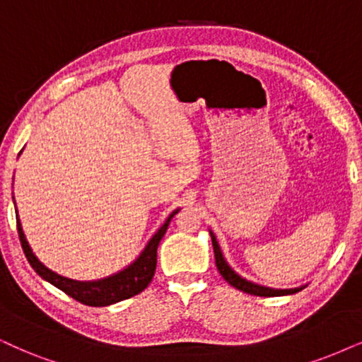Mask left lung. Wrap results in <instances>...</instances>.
<instances>
[{
	"label": "left lung",
	"mask_w": 362,
	"mask_h": 362,
	"mask_svg": "<svg viewBox=\"0 0 362 362\" xmlns=\"http://www.w3.org/2000/svg\"><path fill=\"white\" fill-rule=\"evenodd\" d=\"M210 237H212V245H214V254H215V265H217V269H218V272H221V276L226 279V281L230 284L232 287H235V289L245 292V294L260 296V297H276V296L296 294V292H299L300 289H303V287H297V289H284V291L282 289H269V287L257 286V284L245 281V279H242L239 274H235L230 267H228V264L226 262V259H223V255L221 252V247H218V244H217V239H215V235L212 234V232H210Z\"/></svg>",
	"instance_id": "obj_1"
}]
</instances>
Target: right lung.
I'll list each match as a JSON object with an SVG mask.
<instances>
[{"mask_svg": "<svg viewBox=\"0 0 362 362\" xmlns=\"http://www.w3.org/2000/svg\"><path fill=\"white\" fill-rule=\"evenodd\" d=\"M177 214V210L170 217L167 218L165 223L158 228L157 234H155L147 247L144 249V252L140 254V257L135 260L134 264L128 265L127 269H123L122 272L115 274V276H110L102 281H93V282H78L71 281V279L62 277L58 274L49 271L35 257V254L31 252L26 237L23 234V228L20 223V218H16V227H18V235H20V242L23 247V252H25L26 259L31 267L35 269V272L40 277H43L45 281L53 284L54 287H58L59 291L65 292L66 296L73 297L78 303L85 305H91V308H103V305H110L120 303V300L130 299L136 294H140L145 287L152 282L155 267H157V247L162 240V237L165 235L168 223H170L172 217Z\"/></svg>", "mask_w": 362, "mask_h": 362, "instance_id": "obj_1", "label": "right lung"}]
</instances>
